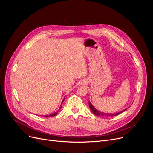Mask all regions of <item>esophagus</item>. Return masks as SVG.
Segmentation results:
<instances>
[{"instance_id":"1","label":"esophagus","mask_w":153,"mask_h":153,"mask_svg":"<svg viewBox=\"0 0 153 153\" xmlns=\"http://www.w3.org/2000/svg\"><path fill=\"white\" fill-rule=\"evenodd\" d=\"M81 84H84V82H81Z\"/></svg>"}]
</instances>
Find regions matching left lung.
<instances>
[{
    "mask_svg": "<svg viewBox=\"0 0 153 153\" xmlns=\"http://www.w3.org/2000/svg\"><path fill=\"white\" fill-rule=\"evenodd\" d=\"M89 108L91 109V110L92 111V112L93 113L94 115H97V116H101V117H108V116H115V115H117L120 114H121L122 112H123L124 111L126 110V109H124V110L121 111V112H119L117 113H115V114H107V113H105V112H100V110H97L96 108H94V106L91 104V103L90 101H89Z\"/></svg>",
    "mask_w": 153,
    "mask_h": 153,
    "instance_id": "obj_1",
    "label": "left lung"
}]
</instances>
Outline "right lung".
I'll return each instance as SVG.
<instances>
[{
    "label": "right lung",
    "mask_w": 153,
    "mask_h": 153,
    "mask_svg": "<svg viewBox=\"0 0 153 153\" xmlns=\"http://www.w3.org/2000/svg\"><path fill=\"white\" fill-rule=\"evenodd\" d=\"M64 99H65V98H64L63 99V100H62V101L61 105V106H60V108H59V109H60V110H61V107H62V103H63V101H64ZM57 112H54V113L51 114H50V115H45V117H52V116H55V115H56L57 114Z\"/></svg>",
    "instance_id": "add662e5"
}]
</instances>
